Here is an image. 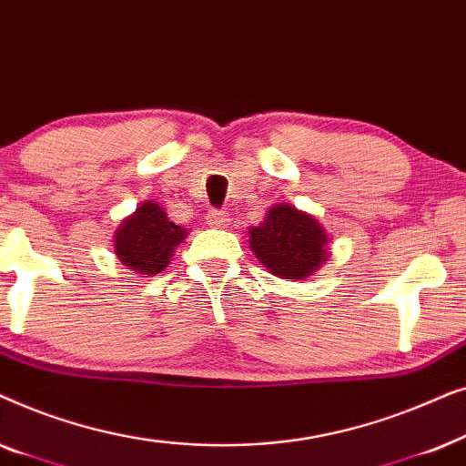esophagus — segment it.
Segmentation results:
<instances>
[{"instance_id": "34e87169", "label": "esophagus", "mask_w": 466, "mask_h": 466, "mask_svg": "<svg viewBox=\"0 0 466 466\" xmlns=\"http://www.w3.org/2000/svg\"><path fill=\"white\" fill-rule=\"evenodd\" d=\"M206 220H208L209 227L220 228V227H227L228 216L225 212H218V209H209L208 216H206Z\"/></svg>"}]
</instances>
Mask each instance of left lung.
<instances>
[{"mask_svg": "<svg viewBox=\"0 0 466 466\" xmlns=\"http://www.w3.org/2000/svg\"><path fill=\"white\" fill-rule=\"evenodd\" d=\"M250 248L273 276L303 279L314 273L329 254V235L314 216L279 203L250 228Z\"/></svg>", "mask_w": 466, "mask_h": 466, "instance_id": "left-lung-1", "label": "left lung"}]
</instances>
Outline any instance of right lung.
I'll use <instances>...</instances> for the list:
<instances>
[{"label":"right lung","instance_id":"right-lung-1","mask_svg":"<svg viewBox=\"0 0 466 466\" xmlns=\"http://www.w3.org/2000/svg\"><path fill=\"white\" fill-rule=\"evenodd\" d=\"M184 238L187 228L171 222L158 203L146 201L120 222L114 233V254L139 276H155L169 265Z\"/></svg>","mask_w":466,"mask_h":466}]
</instances>
